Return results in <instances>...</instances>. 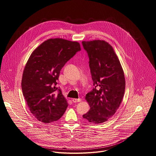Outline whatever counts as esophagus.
<instances>
[{"label":"esophagus","mask_w":156,"mask_h":156,"mask_svg":"<svg viewBox=\"0 0 156 156\" xmlns=\"http://www.w3.org/2000/svg\"><path fill=\"white\" fill-rule=\"evenodd\" d=\"M72 101L74 103H76V102H80L81 99H72Z\"/></svg>","instance_id":"obj_1"}]
</instances>
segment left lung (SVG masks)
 Here are the masks:
<instances>
[{
    "label": "left lung",
    "mask_w": 156,
    "mask_h": 156,
    "mask_svg": "<svg viewBox=\"0 0 156 156\" xmlns=\"http://www.w3.org/2000/svg\"><path fill=\"white\" fill-rule=\"evenodd\" d=\"M87 52L93 85L86 95L90 106L83 117L91 123H102L112 117L123 98L125 80L120 62L112 47L101 40L83 41Z\"/></svg>",
    "instance_id": "1"
}]
</instances>
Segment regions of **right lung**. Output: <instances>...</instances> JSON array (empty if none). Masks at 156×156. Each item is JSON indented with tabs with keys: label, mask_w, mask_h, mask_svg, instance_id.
<instances>
[{
	"label": "right lung",
	"mask_w": 156,
	"mask_h": 156,
	"mask_svg": "<svg viewBox=\"0 0 156 156\" xmlns=\"http://www.w3.org/2000/svg\"><path fill=\"white\" fill-rule=\"evenodd\" d=\"M80 51L78 42L55 38L42 42L30 55L21 89L31 114L39 121L51 123L65 113L68 103L55 86L57 80L65 64Z\"/></svg>",
	"instance_id": "add662e5"
}]
</instances>
